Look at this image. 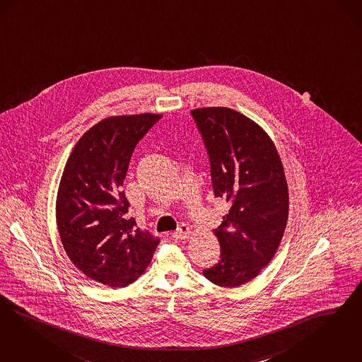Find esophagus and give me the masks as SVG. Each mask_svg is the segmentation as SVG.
Masks as SVG:
<instances>
[{
    "mask_svg": "<svg viewBox=\"0 0 362 362\" xmlns=\"http://www.w3.org/2000/svg\"><path fill=\"white\" fill-rule=\"evenodd\" d=\"M189 236H190V229L187 224H181L180 227L177 228V230L172 233V238L175 240H185Z\"/></svg>",
    "mask_w": 362,
    "mask_h": 362,
    "instance_id": "obj_1",
    "label": "esophagus"
}]
</instances>
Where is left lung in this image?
I'll use <instances>...</instances> for the list:
<instances>
[{
	"label": "left lung",
	"instance_id": "8db88e82",
	"mask_svg": "<svg viewBox=\"0 0 362 362\" xmlns=\"http://www.w3.org/2000/svg\"><path fill=\"white\" fill-rule=\"evenodd\" d=\"M190 114L209 157L214 197L228 204L214 229L220 260L202 274L217 286L238 287L257 276L281 244L288 217L281 158L264 130L235 110Z\"/></svg>",
	"mask_w": 362,
	"mask_h": 362
}]
</instances>
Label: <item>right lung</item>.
I'll return each instance as SVG.
<instances>
[{
	"instance_id": "obj_1",
	"label": "right lung",
	"mask_w": 362,
	"mask_h": 362,
	"mask_svg": "<svg viewBox=\"0 0 362 362\" xmlns=\"http://www.w3.org/2000/svg\"><path fill=\"white\" fill-rule=\"evenodd\" d=\"M158 114L111 117L81 136L56 201L57 228L71 262L93 281L124 287L146 269L160 239L136 227L122 190L136 144Z\"/></svg>"
}]
</instances>
